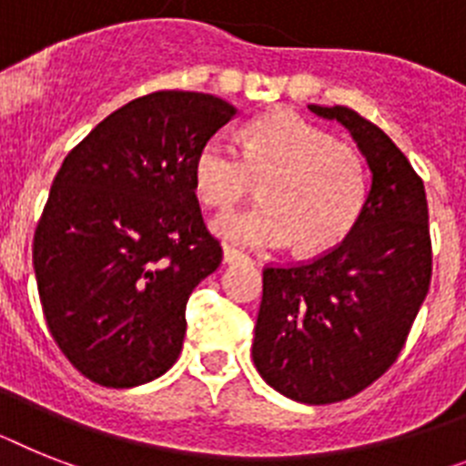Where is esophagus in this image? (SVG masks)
<instances>
[{"mask_svg": "<svg viewBox=\"0 0 466 466\" xmlns=\"http://www.w3.org/2000/svg\"><path fill=\"white\" fill-rule=\"evenodd\" d=\"M222 260H225L227 265H232L241 263V260H248V256H246L244 251H239V248H234V246H225V248H222Z\"/></svg>", "mask_w": 466, "mask_h": 466, "instance_id": "esophagus-1", "label": "esophagus"}]
</instances>
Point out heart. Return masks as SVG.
Instances as JSON below:
<instances>
[{"label":"heart","mask_w":466,"mask_h":466,"mask_svg":"<svg viewBox=\"0 0 466 466\" xmlns=\"http://www.w3.org/2000/svg\"><path fill=\"white\" fill-rule=\"evenodd\" d=\"M240 158L234 144L213 135L194 158V189L210 208H232L263 182V203L215 218L225 241L251 248H279L296 241L303 253L341 244L365 213L367 163L358 148L296 111H272L244 130Z\"/></svg>","instance_id":"1"}]
</instances>
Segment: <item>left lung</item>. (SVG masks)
<instances>
[{"mask_svg":"<svg viewBox=\"0 0 466 466\" xmlns=\"http://www.w3.org/2000/svg\"><path fill=\"white\" fill-rule=\"evenodd\" d=\"M341 123L372 173L353 232L329 253L263 269L253 365L281 396L346 400L396 362L431 281L424 182L390 137L353 108L315 106Z\"/></svg>","mask_w":466,"mask_h":466,"instance_id":"1","label":"left lung"}]
</instances>
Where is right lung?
<instances>
[{
  "mask_svg": "<svg viewBox=\"0 0 466 466\" xmlns=\"http://www.w3.org/2000/svg\"><path fill=\"white\" fill-rule=\"evenodd\" d=\"M234 116L213 94H147L101 120L54 177L35 277L54 341L94 384L132 389L179 358L187 300L222 260L194 158Z\"/></svg>",
  "mask_w": 466,
  "mask_h": 466,
  "instance_id": "obj_1",
  "label": "right lung"
}]
</instances>
